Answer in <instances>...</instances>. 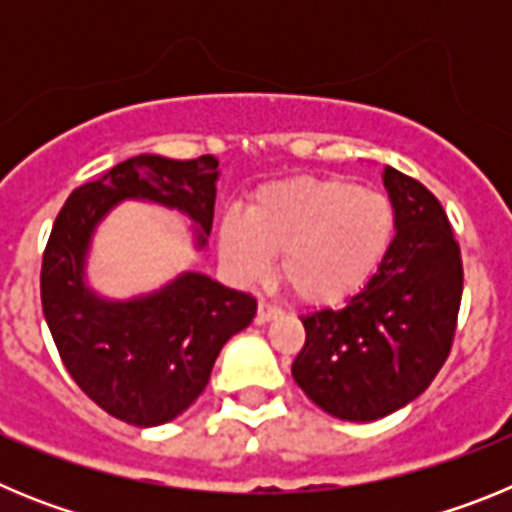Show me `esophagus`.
I'll use <instances>...</instances> for the list:
<instances>
[{"instance_id": "obj_1", "label": "esophagus", "mask_w": 512, "mask_h": 512, "mask_svg": "<svg viewBox=\"0 0 512 512\" xmlns=\"http://www.w3.org/2000/svg\"><path fill=\"white\" fill-rule=\"evenodd\" d=\"M277 318H282V310H279L277 305H271V302L261 300L259 302V315H256V320H259V323H269V320H277Z\"/></svg>"}]
</instances>
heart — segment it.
Masks as SVG:
<instances>
[{
  "instance_id": "b5f03b06",
  "label": "heart",
  "mask_w": 512,
  "mask_h": 512,
  "mask_svg": "<svg viewBox=\"0 0 512 512\" xmlns=\"http://www.w3.org/2000/svg\"><path fill=\"white\" fill-rule=\"evenodd\" d=\"M395 233V207L377 189L341 176H292L253 192L246 215L217 230L220 259L238 279L279 277L307 305H336L372 277Z\"/></svg>"
}]
</instances>
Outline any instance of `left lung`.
<instances>
[{
  "label": "left lung",
  "instance_id": "obj_1",
  "mask_svg": "<svg viewBox=\"0 0 512 512\" xmlns=\"http://www.w3.org/2000/svg\"><path fill=\"white\" fill-rule=\"evenodd\" d=\"M395 238L369 282L338 310L302 318L305 346L292 377L318 408L369 423L423 395L451 351L459 315V243L441 202L384 166Z\"/></svg>",
  "mask_w": 512,
  "mask_h": 512
}]
</instances>
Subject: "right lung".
Wrapping results in <instances>:
<instances>
[{
  "label": "right lung",
  "mask_w": 512,
  "mask_h": 512,
  "mask_svg": "<svg viewBox=\"0 0 512 512\" xmlns=\"http://www.w3.org/2000/svg\"><path fill=\"white\" fill-rule=\"evenodd\" d=\"M217 179L215 156L174 161L140 153L74 189L45 246L40 300L63 364L99 408L138 428L169 423L202 395L220 348L251 325L256 300L202 271H182L148 295L110 300L87 282L92 238L120 202L138 200L187 217L202 251Z\"/></svg>",
  "instance_id": "right-lung-1"
}]
</instances>
